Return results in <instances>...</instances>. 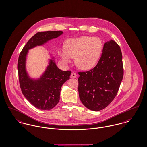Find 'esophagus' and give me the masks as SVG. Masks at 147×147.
Segmentation results:
<instances>
[{"instance_id": "obj_1", "label": "esophagus", "mask_w": 147, "mask_h": 147, "mask_svg": "<svg viewBox=\"0 0 147 147\" xmlns=\"http://www.w3.org/2000/svg\"><path fill=\"white\" fill-rule=\"evenodd\" d=\"M71 76V77H72V78H76V76H77L75 72H72Z\"/></svg>"}]
</instances>
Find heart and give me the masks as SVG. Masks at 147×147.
<instances>
[{
	"instance_id": "heart-1",
	"label": "heart",
	"mask_w": 147,
	"mask_h": 147,
	"mask_svg": "<svg viewBox=\"0 0 147 147\" xmlns=\"http://www.w3.org/2000/svg\"><path fill=\"white\" fill-rule=\"evenodd\" d=\"M65 47L59 50L63 61L70 63L72 58H75L77 67L82 70L93 68L98 61L102 51L101 40L87 36L69 39Z\"/></svg>"
}]
</instances>
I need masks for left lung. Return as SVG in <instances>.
Returning <instances> with one entry per match:
<instances>
[{
  "instance_id": "left-lung-1",
  "label": "left lung",
  "mask_w": 147,
  "mask_h": 147,
  "mask_svg": "<svg viewBox=\"0 0 147 147\" xmlns=\"http://www.w3.org/2000/svg\"><path fill=\"white\" fill-rule=\"evenodd\" d=\"M78 74L79 97L85 107L94 111L107 107L115 98L123 77L119 46L112 40L105 42L97 65Z\"/></svg>"
}]
</instances>
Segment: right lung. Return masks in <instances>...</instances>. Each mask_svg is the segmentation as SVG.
<instances>
[{
  "mask_svg": "<svg viewBox=\"0 0 147 147\" xmlns=\"http://www.w3.org/2000/svg\"><path fill=\"white\" fill-rule=\"evenodd\" d=\"M62 33L61 31L36 33L28 41L19 56L18 70L22 92L31 105L41 110H50L59 103L61 87L70 78L71 71L59 69L53 57L49 60L47 69L40 77L32 78L26 70V56L29 50L42 45Z\"/></svg>",
  "mask_w": 147,
  "mask_h": 147,
  "instance_id": "1",
  "label": "right lung"
}]
</instances>
